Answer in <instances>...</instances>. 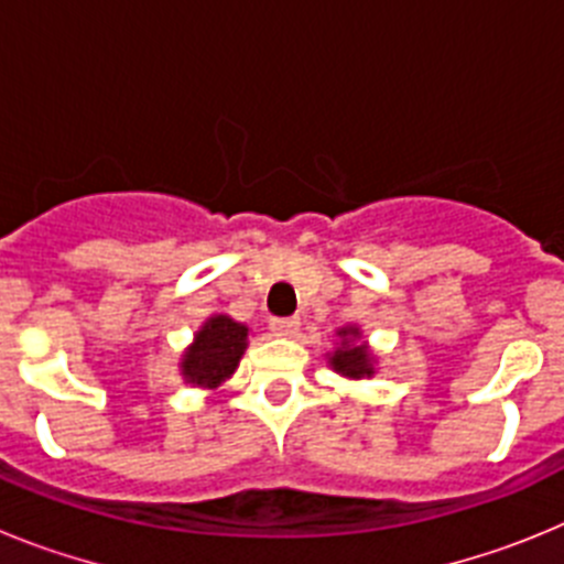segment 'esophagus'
<instances>
[{
  "mask_svg": "<svg viewBox=\"0 0 564 564\" xmlns=\"http://www.w3.org/2000/svg\"><path fill=\"white\" fill-rule=\"evenodd\" d=\"M302 327L299 318H271V333L279 338H293Z\"/></svg>",
  "mask_w": 564,
  "mask_h": 564,
  "instance_id": "1",
  "label": "esophagus"
}]
</instances>
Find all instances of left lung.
Instances as JSON below:
<instances>
[{"instance_id":"obj_1","label":"left lung","mask_w":564,"mask_h":564,"mask_svg":"<svg viewBox=\"0 0 564 564\" xmlns=\"http://www.w3.org/2000/svg\"><path fill=\"white\" fill-rule=\"evenodd\" d=\"M327 364L341 378L361 381V378L376 376L378 356L370 350V344L364 341L361 327L344 325L336 330V347L327 352Z\"/></svg>"}]
</instances>
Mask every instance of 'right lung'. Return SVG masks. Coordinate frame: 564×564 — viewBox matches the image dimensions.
<instances>
[{
    "mask_svg": "<svg viewBox=\"0 0 564 564\" xmlns=\"http://www.w3.org/2000/svg\"><path fill=\"white\" fill-rule=\"evenodd\" d=\"M248 325L231 318L228 313H212L197 330L192 344L183 350L181 378L183 383L217 390L237 372L239 358L248 350Z\"/></svg>",
    "mask_w": 564,
    "mask_h": 564,
    "instance_id": "add662e5",
    "label": "right lung"
}]
</instances>
